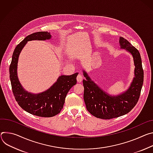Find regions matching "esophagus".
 Returning a JSON list of instances; mask_svg holds the SVG:
<instances>
[{
  "instance_id": "esophagus-1",
  "label": "esophagus",
  "mask_w": 153,
  "mask_h": 153,
  "mask_svg": "<svg viewBox=\"0 0 153 153\" xmlns=\"http://www.w3.org/2000/svg\"><path fill=\"white\" fill-rule=\"evenodd\" d=\"M76 79H77V81H78V82H81V81H82V77L81 75H80V74H78V75H77V77H76Z\"/></svg>"
}]
</instances>
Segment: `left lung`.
Wrapping results in <instances>:
<instances>
[{
  "instance_id": "obj_1",
  "label": "left lung",
  "mask_w": 153,
  "mask_h": 153,
  "mask_svg": "<svg viewBox=\"0 0 153 153\" xmlns=\"http://www.w3.org/2000/svg\"><path fill=\"white\" fill-rule=\"evenodd\" d=\"M121 48L129 52L135 65L134 77L129 88L123 93L112 96L101 89L88 76L85 71L83 75L84 100L87 110L94 116L102 119H111L130 112L137 104L143 82V70L139 50L126 39L120 37Z\"/></svg>"
}]
</instances>
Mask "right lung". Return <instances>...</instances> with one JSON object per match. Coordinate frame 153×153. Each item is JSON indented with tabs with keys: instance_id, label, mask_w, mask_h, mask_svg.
Here are the masks:
<instances>
[{
	"instance_id": "1",
	"label": "right lung",
	"mask_w": 153,
	"mask_h": 153,
	"mask_svg": "<svg viewBox=\"0 0 153 153\" xmlns=\"http://www.w3.org/2000/svg\"><path fill=\"white\" fill-rule=\"evenodd\" d=\"M47 31H39L27 36L14 50L10 65V78L14 98L18 105L26 112L42 117H51L58 114L65 102V97L71 88L76 84L78 73L71 75H61L47 91L33 94L26 91L21 84L17 74L20 53L28 41H44L51 39Z\"/></svg>"
}]
</instances>
